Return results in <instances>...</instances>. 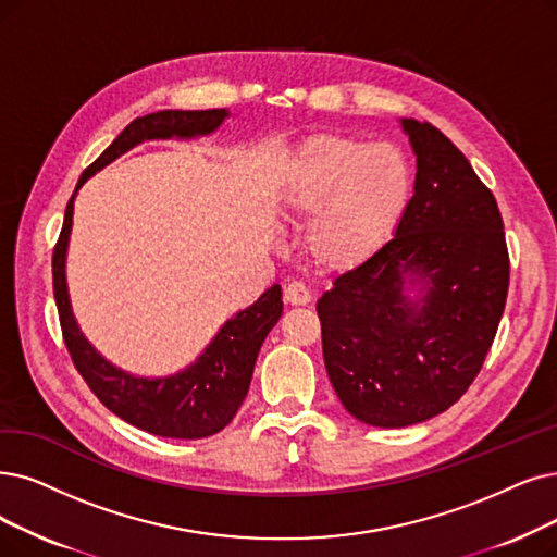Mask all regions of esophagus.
<instances>
[{
    "mask_svg": "<svg viewBox=\"0 0 557 557\" xmlns=\"http://www.w3.org/2000/svg\"><path fill=\"white\" fill-rule=\"evenodd\" d=\"M283 299H285V304L287 306H306V304H310V293L306 290V285L304 283H287V287L283 290Z\"/></svg>",
    "mask_w": 557,
    "mask_h": 557,
    "instance_id": "esophagus-1",
    "label": "esophagus"
}]
</instances>
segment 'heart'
<instances>
[{
  "mask_svg": "<svg viewBox=\"0 0 557 557\" xmlns=\"http://www.w3.org/2000/svg\"><path fill=\"white\" fill-rule=\"evenodd\" d=\"M413 194V166L403 148L320 132L285 160L276 208L308 219L306 258L322 272H349L393 235Z\"/></svg>",
  "mask_w": 557,
  "mask_h": 557,
  "instance_id": "obj_1",
  "label": "heart"
}]
</instances>
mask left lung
Masks as SVG:
<instances>
[{
	"label": "left lung",
	"mask_w": 557,
	"mask_h": 557,
	"mask_svg": "<svg viewBox=\"0 0 557 557\" xmlns=\"http://www.w3.org/2000/svg\"><path fill=\"white\" fill-rule=\"evenodd\" d=\"M416 154L393 237L318 299L324 366L372 428L430 420L469 391L505 310L509 258L494 194L430 123L399 119Z\"/></svg>",
	"instance_id": "1"
}]
</instances>
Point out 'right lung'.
I'll list each match as a JSON object with an SVG mask.
<instances>
[{"label":"right lung","instance_id":"obj_1","mask_svg":"<svg viewBox=\"0 0 557 557\" xmlns=\"http://www.w3.org/2000/svg\"><path fill=\"white\" fill-rule=\"evenodd\" d=\"M228 116V109H164L132 121L82 173L71 201L65 206L63 228L52 256L54 299L63 341L69 345L75 368L111 413L148 434L164 438H206L224 430L235 418L249 393L260 347L283 313L281 285L274 283L267 287L251 306L237 310L233 318L221 324L214 338L187 368L164 376L127 372L94 347L73 313L65 260H69L73 233L75 198L88 177H94L127 150L146 141H194L210 137Z\"/></svg>","mask_w":557,"mask_h":557}]
</instances>
